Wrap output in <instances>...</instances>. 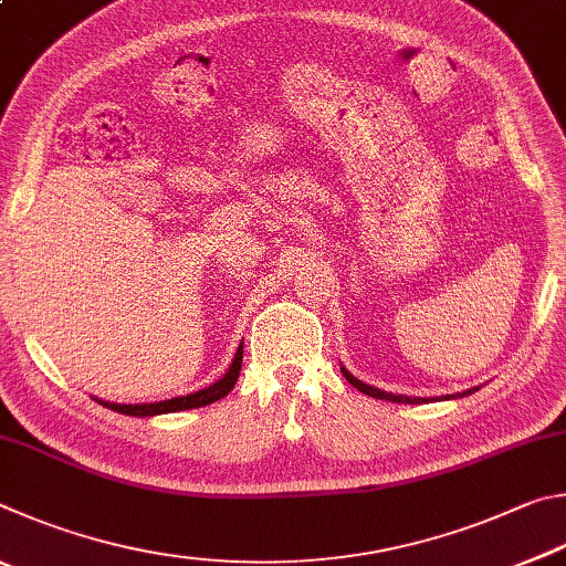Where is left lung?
Returning <instances> with one entry per match:
<instances>
[{
  "label": "left lung",
  "mask_w": 566,
  "mask_h": 566,
  "mask_svg": "<svg viewBox=\"0 0 566 566\" xmlns=\"http://www.w3.org/2000/svg\"><path fill=\"white\" fill-rule=\"evenodd\" d=\"M340 370H343V375H345V380H348V382L353 385V388H358L360 392L370 395V398H375V400H390V402H405V405H422V402H428V398H410V395H395V392H385V390H380V388H373V385L358 380L353 373H348L345 368H340ZM474 390H480V388H470V390H464V392L444 395V400L464 398V395H472Z\"/></svg>",
  "instance_id": "obj_1"
}]
</instances>
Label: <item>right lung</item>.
<instances>
[{
  "label": "right lung",
  "mask_w": 566,
  "mask_h": 566,
  "mask_svg": "<svg viewBox=\"0 0 566 566\" xmlns=\"http://www.w3.org/2000/svg\"><path fill=\"white\" fill-rule=\"evenodd\" d=\"M241 363H243V343L238 345V350L233 355V363L228 365V370L221 380H216L213 385H208L203 390L188 392V395H178V398L171 400H161V402H136V405H124V402H108L102 398H94L98 405L104 408L122 412V415H132V418H154V415H166V412H181V410H193V408H203V405H211L216 400L226 398L228 392L233 390V385L238 382V375H241Z\"/></svg>",
  "instance_id": "1"
}]
</instances>
